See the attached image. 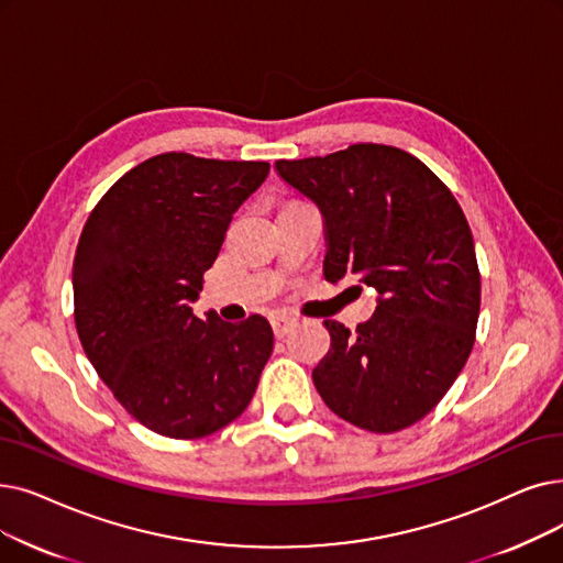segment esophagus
<instances>
[{
    "label": "esophagus",
    "instance_id": "obj_1",
    "mask_svg": "<svg viewBox=\"0 0 563 563\" xmlns=\"http://www.w3.org/2000/svg\"><path fill=\"white\" fill-rule=\"evenodd\" d=\"M272 327H274L276 338H283V335H287L291 329L297 327V320H295V317H289V314H274L272 317Z\"/></svg>",
    "mask_w": 563,
    "mask_h": 563
}]
</instances>
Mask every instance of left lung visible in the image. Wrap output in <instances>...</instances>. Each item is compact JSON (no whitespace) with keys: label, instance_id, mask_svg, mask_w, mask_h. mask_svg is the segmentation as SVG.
Returning a JSON list of instances; mask_svg holds the SVG:
<instances>
[{"label":"left lung","instance_id":"1","mask_svg":"<svg viewBox=\"0 0 563 563\" xmlns=\"http://www.w3.org/2000/svg\"><path fill=\"white\" fill-rule=\"evenodd\" d=\"M274 169L322 213L324 278L377 291L356 331L324 322L331 350L312 371L317 394L371 432L421 421L474 347L481 276L460 205L419 158L386 144L276 161Z\"/></svg>","mask_w":563,"mask_h":563}]
</instances>
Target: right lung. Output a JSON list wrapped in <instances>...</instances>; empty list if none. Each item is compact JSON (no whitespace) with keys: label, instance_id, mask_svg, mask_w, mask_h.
Wrapping results in <instances>:
<instances>
[{"label":"right lung","instance_id":"right-lung-1","mask_svg":"<svg viewBox=\"0 0 563 563\" xmlns=\"http://www.w3.org/2000/svg\"><path fill=\"white\" fill-rule=\"evenodd\" d=\"M266 177L264 161L161 154L87 218L73 260L80 342L121 407L163 437L198 439L232 423L272 356L262 314L232 324L190 308L234 211Z\"/></svg>","mask_w":563,"mask_h":563}]
</instances>
